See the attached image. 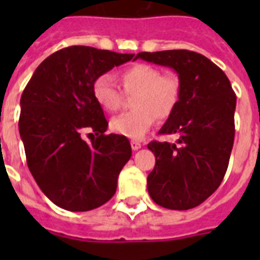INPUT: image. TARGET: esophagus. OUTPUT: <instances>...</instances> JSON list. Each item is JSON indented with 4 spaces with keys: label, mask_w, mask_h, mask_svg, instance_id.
<instances>
[{
    "label": "esophagus",
    "mask_w": 260,
    "mask_h": 260,
    "mask_svg": "<svg viewBox=\"0 0 260 260\" xmlns=\"http://www.w3.org/2000/svg\"><path fill=\"white\" fill-rule=\"evenodd\" d=\"M130 144H132L133 151H138L142 147L141 142H137V141H132V142H130Z\"/></svg>",
    "instance_id": "1"
}]
</instances>
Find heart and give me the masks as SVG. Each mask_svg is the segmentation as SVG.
<instances>
[{
    "label": "heart",
    "mask_w": 260,
    "mask_h": 260,
    "mask_svg": "<svg viewBox=\"0 0 260 260\" xmlns=\"http://www.w3.org/2000/svg\"><path fill=\"white\" fill-rule=\"evenodd\" d=\"M123 92L134 95V110L113 117L110 128L116 134L132 139H141L150 132L156 118L168 119L178 107L181 99V82L176 74H161L160 69L148 63H135L119 75ZM92 93L99 107L105 112H116L123 95L113 78L104 74L96 78Z\"/></svg>",
    "instance_id": "obj_1"
}]
</instances>
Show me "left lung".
<instances>
[{"mask_svg":"<svg viewBox=\"0 0 260 260\" xmlns=\"http://www.w3.org/2000/svg\"><path fill=\"white\" fill-rule=\"evenodd\" d=\"M137 58L174 69L180 78L178 107L158 132L178 139L148 143L156 164L147 187L158 206L190 210L211 197L226 173L234 142L236 93L224 71L201 53L142 52Z\"/></svg>","mask_w":260,"mask_h":260,"instance_id":"obj_1","label":"left lung"}]
</instances>
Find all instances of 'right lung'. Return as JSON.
I'll list each match as a JSON object with an SVG mask.
<instances>
[{
  "mask_svg": "<svg viewBox=\"0 0 260 260\" xmlns=\"http://www.w3.org/2000/svg\"><path fill=\"white\" fill-rule=\"evenodd\" d=\"M134 54L73 45L41 62L20 98L19 133L27 165L41 191L68 211L83 212L114 195L132 146L123 135H107L108 121L96 103V78ZM96 138L83 141L84 132Z\"/></svg>",
  "mask_w": 260,
  "mask_h": 260,
  "instance_id": "obj_1",
  "label": "right lung"
}]
</instances>
